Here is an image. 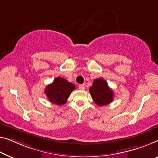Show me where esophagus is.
<instances>
[{
	"instance_id": "esophagus-1",
	"label": "esophagus",
	"mask_w": 158,
	"mask_h": 158,
	"mask_svg": "<svg viewBox=\"0 0 158 158\" xmlns=\"http://www.w3.org/2000/svg\"><path fill=\"white\" fill-rule=\"evenodd\" d=\"M79 89L80 90H84V89H85V86H84V84H80L79 86Z\"/></svg>"
}]
</instances>
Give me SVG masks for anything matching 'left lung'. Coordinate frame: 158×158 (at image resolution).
Wrapping results in <instances>:
<instances>
[{"instance_id": "8db88e82", "label": "left lung", "mask_w": 158, "mask_h": 158, "mask_svg": "<svg viewBox=\"0 0 158 158\" xmlns=\"http://www.w3.org/2000/svg\"><path fill=\"white\" fill-rule=\"evenodd\" d=\"M89 92L94 103L99 106L109 104L114 100V91L102 78L94 80L92 86L89 88Z\"/></svg>"}]
</instances>
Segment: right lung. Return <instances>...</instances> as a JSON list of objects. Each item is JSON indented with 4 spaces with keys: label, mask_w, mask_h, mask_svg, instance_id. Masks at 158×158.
<instances>
[{
    "label": "right lung",
    "mask_w": 158,
    "mask_h": 158,
    "mask_svg": "<svg viewBox=\"0 0 158 158\" xmlns=\"http://www.w3.org/2000/svg\"><path fill=\"white\" fill-rule=\"evenodd\" d=\"M75 89L76 86L74 84L59 77L54 80L52 83L46 87L44 93L49 102L61 106L67 103L70 94Z\"/></svg>",
    "instance_id": "obj_1"
}]
</instances>
